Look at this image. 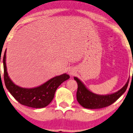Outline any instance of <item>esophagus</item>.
I'll return each instance as SVG.
<instances>
[{"label":"esophagus","instance_id":"obj_1","mask_svg":"<svg viewBox=\"0 0 133 133\" xmlns=\"http://www.w3.org/2000/svg\"><path fill=\"white\" fill-rule=\"evenodd\" d=\"M75 73H76V72H75V70L74 68H70L68 70V74L70 76H73Z\"/></svg>","mask_w":133,"mask_h":133}]
</instances>
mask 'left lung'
<instances>
[{"mask_svg":"<svg viewBox=\"0 0 133 133\" xmlns=\"http://www.w3.org/2000/svg\"><path fill=\"white\" fill-rule=\"evenodd\" d=\"M78 85L77 100L84 108L90 109H101L111 105L115 102L127 90L129 79L125 85L115 93L105 95H97L87 88L83 82L76 77H74Z\"/></svg>","mask_w":133,"mask_h":133,"instance_id":"8db88e82","label":"left lung"}]
</instances>
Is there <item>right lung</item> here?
<instances>
[{
    "mask_svg": "<svg viewBox=\"0 0 133 133\" xmlns=\"http://www.w3.org/2000/svg\"><path fill=\"white\" fill-rule=\"evenodd\" d=\"M5 50L3 58L4 69V82L6 88L15 99L22 105L32 108H43L47 106L54 98L58 87L70 76L67 74L50 79L40 86L31 88H23L13 83L8 76L6 65Z\"/></svg>",
    "mask_w": 133,
    "mask_h": 133,
    "instance_id": "add662e5",
    "label": "right lung"
}]
</instances>
